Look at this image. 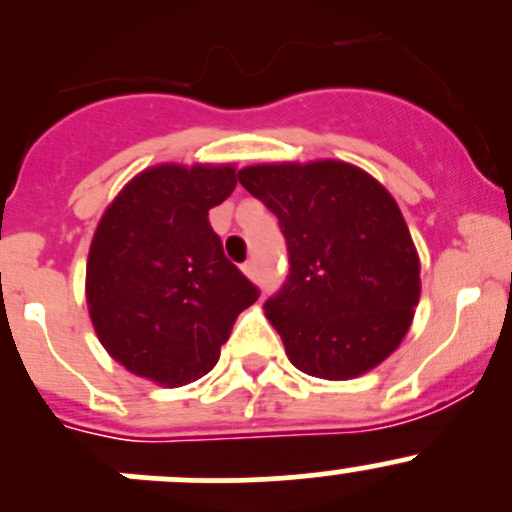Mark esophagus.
<instances>
[{
  "label": "esophagus",
  "instance_id": "1",
  "mask_svg": "<svg viewBox=\"0 0 512 512\" xmlns=\"http://www.w3.org/2000/svg\"><path fill=\"white\" fill-rule=\"evenodd\" d=\"M242 270H245L247 277H252V280H257V262H255V260L245 262V265H242Z\"/></svg>",
  "mask_w": 512,
  "mask_h": 512
}]
</instances>
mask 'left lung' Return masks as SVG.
<instances>
[{
    "instance_id": "left-lung-1",
    "label": "left lung",
    "mask_w": 512,
    "mask_h": 512,
    "mask_svg": "<svg viewBox=\"0 0 512 512\" xmlns=\"http://www.w3.org/2000/svg\"><path fill=\"white\" fill-rule=\"evenodd\" d=\"M242 188L280 220L289 272L265 302L287 356L319 379H354L401 344L421 294L399 205L354 165H250Z\"/></svg>"
}]
</instances>
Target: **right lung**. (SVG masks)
I'll use <instances>...</instances> for the list:
<instances>
[{
	"mask_svg": "<svg viewBox=\"0 0 512 512\" xmlns=\"http://www.w3.org/2000/svg\"><path fill=\"white\" fill-rule=\"evenodd\" d=\"M235 185L230 165H158L133 178L98 223L86 265L91 322L133 374L163 386L205 376L237 314L260 297L208 220Z\"/></svg>",
	"mask_w": 512,
	"mask_h": 512,
	"instance_id": "obj_1",
	"label": "right lung"
}]
</instances>
